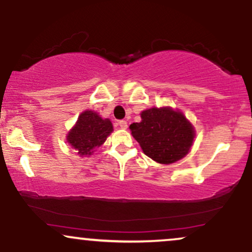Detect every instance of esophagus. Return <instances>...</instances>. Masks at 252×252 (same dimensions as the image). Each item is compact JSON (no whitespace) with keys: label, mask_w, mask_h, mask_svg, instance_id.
Here are the masks:
<instances>
[{"label":"esophagus","mask_w":252,"mask_h":252,"mask_svg":"<svg viewBox=\"0 0 252 252\" xmlns=\"http://www.w3.org/2000/svg\"><path fill=\"white\" fill-rule=\"evenodd\" d=\"M118 126H120L121 129H126L128 128V122L124 120H121V121H118Z\"/></svg>","instance_id":"1"}]
</instances>
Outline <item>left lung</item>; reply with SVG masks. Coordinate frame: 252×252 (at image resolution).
Here are the masks:
<instances>
[{"instance_id":"8db88e82","label":"left lung","mask_w":252,"mask_h":252,"mask_svg":"<svg viewBox=\"0 0 252 252\" xmlns=\"http://www.w3.org/2000/svg\"><path fill=\"white\" fill-rule=\"evenodd\" d=\"M141 118L140 123L130 126V130L147 156L158 163L169 164L189 153L194 131L181 112L152 108L143 111Z\"/></svg>"}]
</instances>
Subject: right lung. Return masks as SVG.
<instances>
[{
	"label": "right lung",
	"mask_w": 252,
	"mask_h": 252,
	"mask_svg": "<svg viewBox=\"0 0 252 252\" xmlns=\"http://www.w3.org/2000/svg\"><path fill=\"white\" fill-rule=\"evenodd\" d=\"M111 131L110 120H103L96 112L86 110L78 117L76 126L68 132L67 141L80 156L91 155L94 148L105 142Z\"/></svg>",
	"instance_id": "1"
}]
</instances>
